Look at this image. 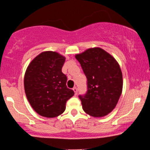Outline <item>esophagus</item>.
Wrapping results in <instances>:
<instances>
[{
    "label": "esophagus",
    "mask_w": 150,
    "mask_h": 150,
    "mask_svg": "<svg viewBox=\"0 0 150 150\" xmlns=\"http://www.w3.org/2000/svg\"><path fill=\"white\" fill-rule=\"evenodd\" d=\"M73 91H74V92H75V94H77V88L76 87H73Z\"/></svg>",
    "instance_id": "obj_1"
}]
</instances>
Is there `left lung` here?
Here are the masks:
<instances>
[{
  "instance_id": "1",
  "label": "left lung",
  "mask_w": 150,
  "mask_h": 150,
  "mask_svg": "<svg viewBox=\"0 0 150 150\" xmlns=\"http://www.w3.org/2000/svg\"><path fill=\"white\" fill-rule=\"evenodd\" d=\"M86 77L87 91L79 95L82 108L93 117H102L116 107L123 89V75L118 62L101 48L77 54Z\"/></svg>"
}]
</instances>
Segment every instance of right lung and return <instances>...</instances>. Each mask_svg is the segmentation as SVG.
<instances>
[{
    "label": "right lung",
    "instance_id": "obj_1",
    "mask_svg": "<svg viewBox=\"0 0 150 150\" xmlns=\"http://www.w3.org/2000/svg\"><path fill=\"white\" fill-rule=\"evenodd\" d=\"M65 58L55 51H44L27 67L24 86L27 99L40 116L54 118L64 112L66 101L74 95L66 86L67 77L62 73Z\"/></svg>",
    "mask_w": 150,
    "mask_h": 150
}]
</instances>
